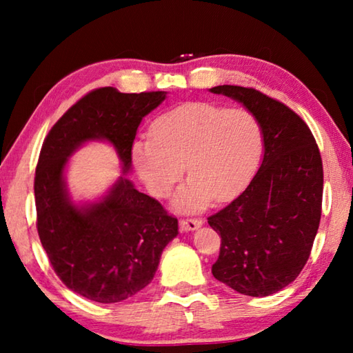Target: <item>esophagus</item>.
Segmentation results:
<instances>
[{"mask_svg": "<svg viewBox=\"0 0 353 353\" xmlns=\"http://www.w3.org/2000/svg\"><path fill=\"white\" fill-rule=\"evenodd\" d=\"M202 224H204V221H202V219H193V218H187V219L179 221V225H181V229L185 230V232L199 229Z\"/></svg>", "mask_w": 353, "mask_h": 353, "instance_id": "1", "label": "esophagus"}]
</instances>
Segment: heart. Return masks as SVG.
<instances>
[{
    "label": "heart",
    "instance_id": "b5f03b06",
    "mask_svg": "<svg viewBox=\"0 0 353 353\" xmlns=\"http://www.w3.org/2000/svg\"><path fill=\"white\" fill-rule=\"evenodd\" d=\"M261 126L252 112L212 103H190L160 115L151 140L134 143L132 163L148 191L165 198L185 170L188 181L172 201L198 212L229 201L246 187L261 154Z\"/></svg>",
    "mask_w": 353,
    "mask_h": 353
}]
</instances>
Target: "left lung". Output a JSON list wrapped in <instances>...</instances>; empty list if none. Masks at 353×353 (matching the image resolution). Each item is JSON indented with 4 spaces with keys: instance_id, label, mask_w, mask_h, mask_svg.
I'll list each match as a JSON object with an SVG mask.
<instances>
[{
    "instance_id": "1",
    "label": "left lung",
    "mask_w": 353,
    "mask_h": 353,
    "mask_svg": "<svg viewBox=\"0 0 353 353\" xmlns=\"http://www.w3.org/2000/svg\"><path fill=\"white\" fill-rule=\"evenodd\" d=\"M259 119L263 160L248 188L208 224L221 235L213 277L244 296L265 297L301 274L318 234L324 172L305 121L255 88L218 85Z\"/></svg>"
}]
</instances>
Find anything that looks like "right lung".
Segmentation results:
<instances>
[{
	"label": "right lung",
	"instance_id": "obj_1",
	"mask_svg": "<svg viewBox=\"0 0 353 353\" xmlns=\"http://www.w3.org/2000/svg\"><path fill=\"white\" fill-rule=\"evenodd\" d=\"M165 98L166 92L98 88L68 109L41 146L34 181L41 246L65 286L93 302L126 301L148 286L179 234L177 219L126 177L137 129ZM88 141L112 144L123 171L103 199L76 205L64 170Z\"/></svg>",
	"mask_w": 353,
	"mask_h": 353
}]
</instances>
